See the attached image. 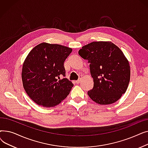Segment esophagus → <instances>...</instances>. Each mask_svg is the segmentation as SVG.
<instances>
[{"instance_id":"34e87169","label":"esophagus","mask_w":148,"mask_h":148,"mask_svg":"<svg viewBox=\"0 0 148 148\" xmlns=\"http://www.w3.org/2000/svg\"><path fill=\"white\" fill-rule=\"evenodd\" d=\"M81 79H82V76H80V77H79V79L78 80L75 81V82H76V83H77V84H79V83H80V80H81Z\"/></svg>"}]
</instances>
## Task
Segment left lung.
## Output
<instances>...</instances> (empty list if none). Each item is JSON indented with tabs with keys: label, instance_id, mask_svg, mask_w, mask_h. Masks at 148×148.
<instances>
[{
	"label": "left lung",
	"instance_id": "obj_1",
	"mask_svg": "<svg viewBox=\"0 0 148 148\" xmlns=\"http://www.w3.org/2000/svg\"><path fill=\"white\" fill-rule=\"evenodd\" d=\"M79 54L90 64L94 79V87L88 92L90 99L101 105L117 101L130 80L129 62L121 49L110 41H97L82 47Z\"/></svg>",
	"mask_w": 148,
	"mask_h": 148
}]
</instances>
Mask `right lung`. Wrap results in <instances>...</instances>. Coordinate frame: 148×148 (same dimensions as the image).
Here are the masks:
<instances>
[{
  "label": "right lung",
  "mask_w": 148,
  "mask_h": 148,
  "mask_svg": "<svg viewBox=\"0 0 148 148\" xmlns=\"http://www.w3.org/2000/svg\"><path fill=\"white\" fill-rule=\"evenodd\" d=\"M72 49L42 42L31 50L23 65L21 78L28 96L37 104L53 107L66 98L74 84L65 78L64 62ZM64 78L60 79V77Z\"/></svg>",
  "instance_id": "obj_1"
}]
</instances>
